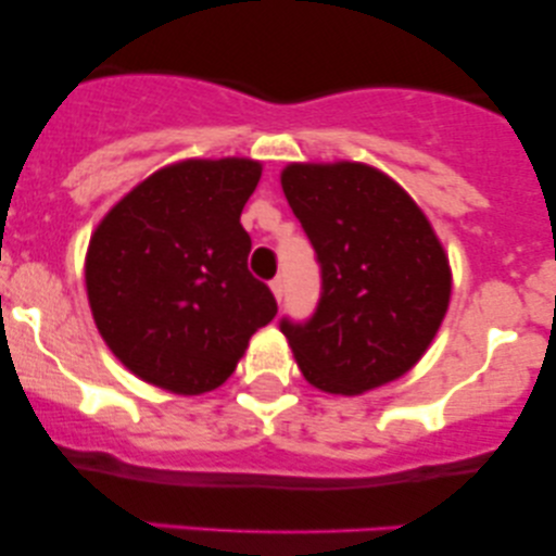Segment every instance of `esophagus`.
<instances>
[{
    "label": "esophagus",
    "instance_id": "1",
    "mask_svg": "<svg viewBox=\"0 0 556 556\" xmlns=\"http://www.w3.org/2000/svg\"><path fill=\"white\" fill-rule=\"evenodd\" d=\"M271 292H274V298H277V303H282L285 300V279L282 277H277V279H271Z\"/></svg>",
    "mask_w": 556,
    "mask_h": 556
}]
</instances>
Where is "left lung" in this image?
Listing matches in <instances>:
<instances>
[{
	"mask_svg": "<svg viewBox=\"0 0 556 556\" xmlns=\"http://www.w3.org/2000/svg\"><path fill=\"white\" fill-rule=\"evenodd\" d=\"M282 190L321 264L316 314L279 321L305 381L353 397L400 379L450 308V258L431 222L363 162L287 164Z\"/></svg>",
	"mask_w": 556,
	"mask_h": 556,
	"instance_id": "obj_1",
	"label": "left lung"
}]
</instances>
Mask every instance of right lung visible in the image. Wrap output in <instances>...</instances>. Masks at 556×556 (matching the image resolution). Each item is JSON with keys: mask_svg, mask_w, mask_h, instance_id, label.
Listing matches in <instances>:
<instances>
[{"mask_svg": "<svg viewBox=\"0 0 556 556\" xmlns=\"http://www.w3.org/2000/svg\"><path fill=\"white\" fill-rule=\"evenodd\" d=\"M261 162L185 159L146 177L93 229L86 290L96 329L127 371L172 394L232 376L277 300L248 271L242 206Z\"/></svg>", "mask_w": 556, "mask_h": 556, "instance_id": "right-lung-1", "label": "right lung"}]
</instances>
